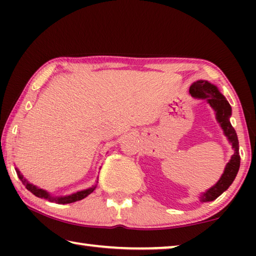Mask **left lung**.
Listing matches in <instances>:
<instances>
[{"instance_id":"1","label":"left lung","mask_w":256,"mask_h":256,"mask_svg":"<svg viewBox=\"0 0 256 256\" xmlns=\"http://www.w3.org/2000/svg\"><path fill=\"white\" fill-rule=\"evenodd\" d=\"M190 94L194 98L206 99V102L210 104V106L216 112V118L224 130V136H227L228 141L230 142L234 149V154L232 156L229 162L226 164V168H224V174L220 177V180L216 182L214 186H212L211 188L208 190L200 196L201 202H209L216 200L219 196H222L235 180L240 164V146H238L236 131L232 126L230 120H229L232 116V107L226 100V98L220 94L218 88L206 80H198L190 86Z\"/></svg>"}]
</instances>
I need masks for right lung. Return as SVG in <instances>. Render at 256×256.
<instances>
[{"label": "right lung", "mask_w": 256, "mask_h": 256, "mask_svg": "<svg viewBox=\"0 0 256 256\" xmlns=\"http://www.w3.org/2000/svg\"><path fill=\"white\" fill-rule=\"evenodd\" d=\"M16 170V172H18L19 178H20L21 182H22V184L26 186V188H27L28 190H30V192H32L34 196H36L38 198H46V200H48L50 202H56V203H58V204H66V203H72V202H76V201H80V200H82V198H84L86 196H88L90 193H92L94 190L96 188V185H94V186H92V188H89L84 190H79V192L70 194V196H52L50 194L47 192V190L37 188V186H34L32 184H30L27 180L24 178V176L20 174V172L18 170Z\"/></svg>", "instance_id": "obj_1"}]
</instances>
